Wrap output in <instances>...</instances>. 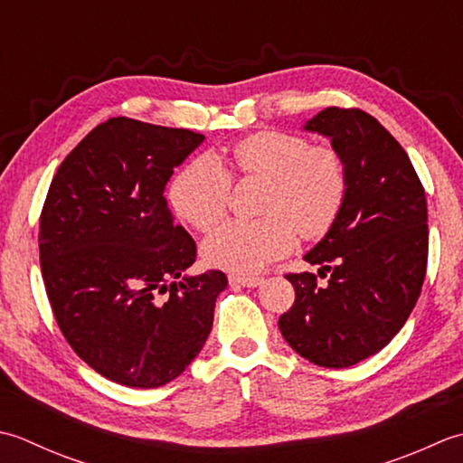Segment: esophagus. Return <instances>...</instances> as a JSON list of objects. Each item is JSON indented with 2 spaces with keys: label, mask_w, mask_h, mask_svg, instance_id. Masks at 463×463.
Segmentation results:
<instances>
[{
  "label": "esophagus",
  "mask_w": 463,
  "mask_h": 463,
  "mask_svg": "<svg viewBox=\"0 0 463 463\" xmlns=\"http://www.w3.org/2000/svg\"><path fill=\"white\" fill-rule=\"evenodd\" d=\"M232 286H243V288H258L263 284V278H243V276H230Z\"/></svg>",
  "instance_id": "obj_1"
}]
</instances>
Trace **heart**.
Returning a JSON list of instances; mask_svg holds the SVG:
<instances>
[{
    "instance_id": "1",
    "label": "heart",
    "mask_w": 463,
    "mask_h": 463,
    "mask_svg": "<svg viewBox=\"0 0 463 463\" xmlns=\"http://www.w3.org/2000/svg\"><path fill=\"white\" fill-rule=\"evenodd\" d=\"M233 169L243 177L266 179L253 222H228L207 238L202 253L213 268L241 276L261 271L294 248L296 230L316 240L335 223L347 195V167L332 146H311L288 131H256L232 149ZM232 177L212 156L179 169L169 185L177 218L197 232H212L225 218Z\"/></svg>"
}]
</instances>
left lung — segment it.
Returning <instances> with one entry per match:
<instances>
[{"label": "left lung", "instance_id": "1", "mask_svg": "<svg viewBox=\"0 0 463 463\" xmlns=\"http://www.w3.org/2000/svg\"><path fill=\"white\" fill-rule=\"evenodd\" d=\"M304 129L342 154L347 195L304 256L326 281L288 273L296 301L278 326L301 357L339 370L388 345L416 306L428 268V202L405 149L370 113L326 108Z\"/></svg>", "mask_w": 463, "mask_h": 463}]
</instances>
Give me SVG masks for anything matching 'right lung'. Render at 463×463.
<instances>
[{
    "label": "right lung",
    "mask_w": 463,
    "mask_h": 463,
    "mask_svg": "<svg viewBox=\"0 0 463 463\" xmlns=\"http://www.w3.org/2000/svg\"><path fill=\"white\" fill-rule=\"evenodd\" d=\"M203 139L111 118L71 149L45 197L40 263L55 322L83 362L128 388L175 380L202 352L228 288L220 269L184 276L197 248L164 197Z\"/></svg>",
    "instance_id": "right-lung-1"
}]
</instances>
